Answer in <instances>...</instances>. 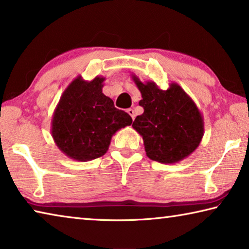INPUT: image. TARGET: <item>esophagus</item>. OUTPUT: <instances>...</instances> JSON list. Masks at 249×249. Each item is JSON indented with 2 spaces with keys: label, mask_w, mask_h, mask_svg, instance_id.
<instances>
[{
  "label": "esophagus",
  "mask_w": 249,
  "mask_h": 249,
  "mask_svg": "<svg viewBox=\"0 0 249 249\" xmlns=\"http://www.w3.org/2000/svg\"><path fill=\"white\" fill-rule=\"evenodd\" d=\"M127 112L129 113L130 116H131L132 120H133V119H134V117H136V113H134V110H133V109H131V108H129V109H127Z\"/></svg>",
  "instance_id": "34e87169"
}]
</instances>
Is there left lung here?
Here are the masks:
<instances>
[{
    "instance_id": "left-lung-1",
    "label": "left lung",
    "mask_w": 249,
    "mask_h": 249,
    "mask_svg": "<svg viewBox=\"0 0 249 249\" xmlns=\"http://www.w3.org/2000/svg\"><path fill=\"white\" fill-rule=\"evenodd\" d=\"M132 79L141 92L139 105L144 110L132 127L143 139L146 156L163 164L189 157L204 134V120L192 98L175 83L162 90L154 81L142 83L136 75Z\"/></svg>"
}]
</instances>
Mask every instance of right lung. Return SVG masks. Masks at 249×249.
Returning a JSON list of instances; mask_svg holds the SVG:
<instances>
[{"instance_id":"obj_1","label":"right lung","mask_w":249,"mask_h":249,"mask_svg":"<svg viewBox=\"0 0 249 249\" xmlns=\"http://www.w3.org/2000/svg\"><path fill=\"white\" fill-rule=\"evenodd\" d=\"M105 77L78 76L65 89L52 119V137L65 156L87 162L108 151L113 134L132 124L124 110L103 93Z\"/></svg>"}]
</instances>
